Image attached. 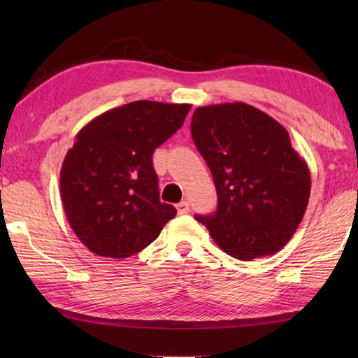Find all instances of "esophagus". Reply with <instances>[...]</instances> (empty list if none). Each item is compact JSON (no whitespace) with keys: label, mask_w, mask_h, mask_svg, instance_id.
I'll return each mask as SVG.
<instances>
[{"label":"esophagus","mask_w":358,"mask_h":358,"mask_svg":"<svg viewBox=\"0 0 358 358\" xmlns=\"http://www.w3.org/2000/svg\"><path fill=\"white\" fill-rule=\"evenodd\" d=\"M177 211H178V215H186V213H189V203H187L186 201L177 203Z\"/></svg>","instance_id":"obj_1"}]
</instances>
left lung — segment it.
<instances>
[{
	"label": "left lung",
	"mask_w": 358,
	"mask_h": 358,
	"mask_svg": "<svg viewBox=\"0 0 358 358\" xmlns=\"http://www.w3.org/2000/svg\"><path fill=\"white\" fill-rule=\"evenodd\" d=\"M191 134L213 175L217 208L196 220L238 260L271 256L292 238L311 192L306 161L289 132L245 102L197 107Z\"/></svg>",
	"instance_id": "1"
}]
</instances>
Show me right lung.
<instances>
[{"mask_svg": "<svg viewBox=\"0 0 358 358\" xmlns=\"http://www.w3.org/2000/svg\"><path fill=\"white\" fill-rule=\"evenodd\" d=\"M191 104L136 101L77 132L59 172L66 217L101 257L124 259L157 238L177 215L159 201L153 151L177 132Z\"/></svg>", "mask_w": 358, "mask_h": 358, "instance_id": "1", "label": "right lung"}]
</instances>
